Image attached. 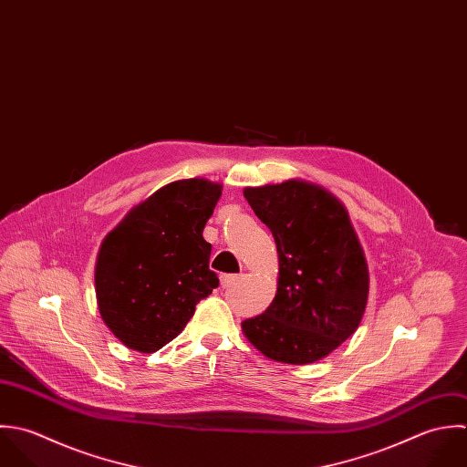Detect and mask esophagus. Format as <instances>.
Here are the masks:
<instances>
[{
    "mask_svg": "<svg viewBox=\"0 0 467 467\" xmlns=\"http://www.w3.org/2000/svg\"><path fill=\"white\" fill-rule=\"evenodd\" d=\"M243 275H235V274H228V275H221V286L223 288H230L234 286Z\"/></svg>",
    "mask_w": 467,
    "mask_h": 467,
    "instance_id": "esophagus-1",
    "label": "esophagus"
}]
</instances>
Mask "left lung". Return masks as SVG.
Returning <instances> with one entry per match:
<instances>
[{"label":"left lung","mask_w":467,"mask_h":467,"mask_svg":"<svg viewBox=\"0 0 467 467\" xmlns=\"http://www.w3.org/2000/svg\"><path fill=\"white\" fill-rule=\"evenodd\" d=\"M243 193L279 254L277 294L241 324L243 335L275 362H317L357 331L368 305V263L349 213L327 188L299 177Z\"/></svg>","instance_id":"1"}]
</instances>
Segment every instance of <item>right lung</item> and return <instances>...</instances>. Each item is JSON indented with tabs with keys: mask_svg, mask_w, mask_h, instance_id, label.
Returning <instances> with one entry per match:
<instances>
[{
	"mask_svg": "<svg viewBox=\"0 0 467 467\" xmlns=\"http://www.w3.org/2000/svg\"><path fill=\"white\" fill-rule=\"evenodd\" d=\"M221 193L223 184L206 177L168 182L105 235L94 272L98 310L129 349H161L217 288L202 230Z\"/></svg>",
	"mask_w": 467,
	"mask_h": 467,
	"instance_id": "add662e5",
	"label": "right lung"
}]
</instances>
